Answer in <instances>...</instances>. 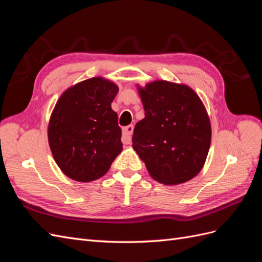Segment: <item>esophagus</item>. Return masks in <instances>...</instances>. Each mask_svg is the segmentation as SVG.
Segmentation results:
<instances>
[{
	"instance_id": "esophagus-1",
	"label": "esophagus",
	"mask_w": 262,
	"mask_h": 262,
	"mask_svg": "<svg viewBox=\"0 0 262 262\" xmlns=\"http://www.w3.org/2000/svg\"><path fill=\"white\" fill-rule=\"evenodd\" d=\"M133 133V125L130 124L128 126H125L123 129V134H122V142L124 144H130L131 143V136Z\"/></svg>"
}]
</instances>
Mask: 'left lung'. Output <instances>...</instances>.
<instances>
[{
    "instance_id": "obj_1",
    "label": "left lung",
    "mask_w": 262,
    "mask_h": 262,
    "mask_svg": "<svg viewBox=\"0 0 262 262\" xmlns=\"http://www.w3.org/2000/svg\"><path fill=\"white\" fill-rule=\"evenodd\" d=\"M139 93L145 117L136 124L132 146L149 175L164 185L192 179L211 144V124L199 96L186 85L149 83Z\"/></svg>"
}]
</instances>
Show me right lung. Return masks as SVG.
Masks as SVG:
<instances>
[{
	"label": "right lung",
	"mask_w": 262,
	"mask_h": 262,
	"mask_svg": "<svg viewBox=\"0 0 262 262\" xmlns=\"http://www.w3.org/2000/svg\"><path fill=\"white\" fill-rule=\"evenodd\" d=\"M118 87L101 77L78 83L62 94L48 126L55 163L71 179L102 177L122 150L121 128L112 102Z\"/></svg>",
	"instance_id": "obj_1"
}]
</instances>
